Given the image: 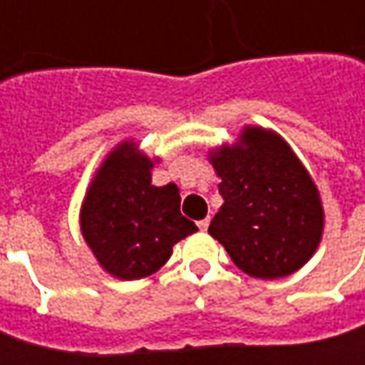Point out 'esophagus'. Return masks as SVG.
Masks as SVG:
<instances>
[{"mask_svg": "<svg viewBox=\"0 0 365 365\" xmlns=\"http://www.w3.org/2000/svg\"><path fill=\"white\" fill-rule=\"evenodd\" d=\"M208 225H210V218H202V220H198V228H200V230H207L208 228Z\"/></svg>", "mask_w": 365, "mask_h": 365, "instance_id": "1", "label": "esophagus"}]
</instances>
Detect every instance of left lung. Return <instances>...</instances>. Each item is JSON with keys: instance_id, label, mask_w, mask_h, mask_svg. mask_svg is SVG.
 Returning a JSON list of instances; mask_svg holds the SVG:
<instances>
[{"instance_id": "8db88e82", "label": "left lung", "mask_w": 365, "mask_h": 365, "mask_svg": "<svg viewBox=\"0 0 365 365\" xmlns=\"http://www.w3.org/2000/svg\"><path fill=\"white\" fill-rule=\"evenodd\" d=\"M240 139L210 155L225 205L208 232L248 276L282 278L302 268L320 245V195L280 137L248 127Z\"/></svg>"}]
</instances>
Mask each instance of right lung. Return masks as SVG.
Returning a JSON list of instances; mask_svg holds the SVG:
<instances>
[{
    "label": "right lung",
    "mask_w": 365,
    "mask_h": 365,
    "mask_svg": "<svg viewBox=\"0 0 365 365\" xmlns=\"http://www.w3.org/2000/svg\"><path fill=\"white\" fill-rule=\"evenodd\" d=\"M153 163L123 143L93 178L83 200L81 232L103 268L120 280L157 272L173 246L198 228L180 215L177 185L153 187Z\"/></svg>",
    "instance_id": "1"
}]
</instances>
